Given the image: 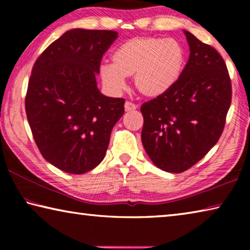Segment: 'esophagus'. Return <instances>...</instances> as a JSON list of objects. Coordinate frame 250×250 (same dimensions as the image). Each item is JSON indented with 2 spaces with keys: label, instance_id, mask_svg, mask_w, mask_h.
Listing matches in <instances>:
<instances>
[{
  "label": "esophagus",
  "instance_id": "esophagus-1",
  "mask_svg": "<svg viewBox=\"0 0 250 250\" xmlns=\"http://www.w3.org/2000/svg\"><path fill=\"white\" fill-rule=\"evenodd\" d=\"M137 109V105H135L133 103H130V101H126L125 104V110L126 112H130V111H133V110Z\"/></svg>",
  "mask_w": 250,
  "mask_h": 250
}]
</instances>
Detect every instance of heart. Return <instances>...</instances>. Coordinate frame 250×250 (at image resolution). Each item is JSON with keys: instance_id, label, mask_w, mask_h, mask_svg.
<instances>
[{"instance_id": "obj_1", "label": "heart", "mask_w": 250, "mask_h": 250, "mask_svg": "<svg viewBox=\"0 0 250 250\" xmlns=\"http://www.w3.org/2000/svg\"><path fill=\"white\" fill-rule=\"evenodd\" d=\"M112 65L100 67L105 89L118 94L125 87V77L141 95L155 98L167 92L180 79L185 66V50L175 40L156 36L134 37L112 54Z\"/></svg>"}]
</instances>
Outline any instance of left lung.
<instances>
[{
  "label": "left lung",
  "instance_id": "8db88e82",
  "mask_svg": "<svg viewBox=\"0 0 250 250\" xmlns=\"http://www.w3.org/2000/svg\"><path fill=\"white\" fill-rule=\"evenodd\" d=\"M189 57L170 90L141 105V140L155 167L182 173L216 145L231 101L225 62L215 48L184 31Z\"/></svg>",
  "mask_w": 250,
  "mask_h": 250
}]
</instances>
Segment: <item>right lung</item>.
I'll use <instances>...</instances> for the list:
<instances>
[{"label": "right lung", "mask_w": 250, "mask_h": 250, "mask_svg": "<svg viewBox=\"0 0 250 250\" xmlns=\"http://www.w3.org/2000/svg\"><path fill=\"white\" fill-rule=\"evenodd\" d=\"M117 37L113 31L70 29L34 64L25 98L28 124L44 159L66 173L98 166L125 113V99L103 95L96 82Z\"/></svg>", "instance_id": "1"}]
</instances>
